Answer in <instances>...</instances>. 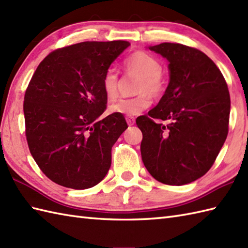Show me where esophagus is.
<instances>
[{
    "mask_svg": "<svg viewBox=\"0 0 248 248\" xmlns=\"http://www.w3.org/2000/svg\"><path fill=\"white\" fill-rule=\"evenodd\" d=\"M125 120H127V123L129 125H133L135 124V118L132 117V116H128L127 118H125Z\"/></svg>",
    "mask_w": 248,
    "mask_h": 248,
    "instance_id": "obj_1",
    "label": "esophagus"
}]
</instances>
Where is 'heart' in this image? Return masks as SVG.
<instances>
[{
    "label": "heart",
    "instance_id": "obj_1",
    "mask_svg": "<svg viewBox=\"0 0 248 248\" xmlns=\"http://www.w3.org/2000/svg\"><path fill=\"white\" fill-rule=\"evenodd\" d=\"M124 70L128 73L139 76L136 93L139 96L133 98L119 99L117 102L109 105L112 114L135 116L139 115L151 105V97H160L164 93L166 82L162 76V65L155 56L146 52H135L129 55L123 62ZM102 87L105 97L108 100H115L118 96V75L114 69H108L103 77Z\"/></svg>",
    "mask_w": 248,
    "mask_h": 248
}]
</instances>
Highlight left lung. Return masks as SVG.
Instances as JSON below:
<instances>
[{"mask_svg": "<svg viewBox=\"0 0 248 248\" xmlns=\"http://www.w3.org/2000/svg\"><path fill=\"white\" fill-rule=\"evenodd\" d=\"M149 50L170 62V83L156 107L136 119L143 133L141 160L155 180L183 186L211 168L227 138L228 86L202 51L170 43ZM154 119L167 120L168 124Z\"/></svg>", "mask_w": 248, "mask_h": 248, "instance_id": "1", "label": "left lung"}]
</instances>
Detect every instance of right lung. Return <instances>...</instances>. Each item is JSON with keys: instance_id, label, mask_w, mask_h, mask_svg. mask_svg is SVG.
<instances>
[{"instance_id": "add662e5", "label": "right lung", "mask_w": 248, "mask_h": 248, "mask_svg": "<svg viewBox=\"0 0 248 248\" xmlns=\"http://www.w3.org/2000/svg\"><path fill=\"white\" fill-rule=\"evenodd\" d=\"M128 41H84L45 57L25 92L28 145L37 165L62 186L85 189L107 176L112 147L128 128L107 108L102 80Z\"/></svg>"}]
</instances>
